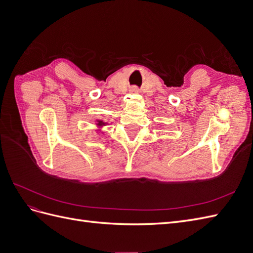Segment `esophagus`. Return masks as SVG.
I'll return each mask as SVG.
<instances>
[{
    "instance_id": "obj_1",
    "label": "esophagus",
    "mask_w": 253,
    "mask_h": 253,
    "mask_svg": "<svg viewBox=\"0 0 253 253\" xmlns=\"http://www.w3.org/2000/svg\"><path fill=\"white\" fill-rule=\"evenodd\" d=\"M131 93H132V94H137V93H139V88H138V87H136V86H133V87L131 88Z\"/></svg>"
}]
</instances>
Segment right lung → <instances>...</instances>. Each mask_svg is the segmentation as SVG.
I'll return each instance as SVG.
<instances>
[{"mask_svg": "<svg viewBox=\"0 0 253 253\" xmlns=\"http://www.w3.org/2000/svg\"><path fill=\"white\" fill-rule=\"evenodd\" d=\"M97 126H105V122H103V121H101V120H98V121H97Z\"/></svg>", "mask_w": 253, "mask_h": 253, "instance_id": "1", "label": "right lung"}]
</instances>
